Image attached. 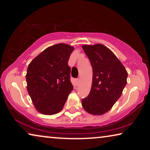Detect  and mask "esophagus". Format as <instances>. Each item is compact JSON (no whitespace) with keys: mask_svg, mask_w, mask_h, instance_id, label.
<instances>
[{"mask_svg":"<svg viewBox=\"0 0 150 150\" xmlns=\"http://www.w3.org/2000/svg\"><path fill=\"white\" fill-rule=\"evenodd\" d=\"M80 81H81V80H80V79H78L76 80V83L77 85L80 83Z\"/></svg>","mask_w":150,"mask_h":150,"instance_id":"obj_1","label":"esophagus"}]
</instances>
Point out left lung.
I'll return each instance as SVG.
<instances>
[{"mask_svg": "<svg viewBox=\"0 0 150 150\" xmlns=\"http://www.w3.org/2000/svg\"><path fill=\"white\" fill-rule=\"evenodd\" d=\"M82 48L93 69L91 91L82 100V106L88 113L102 115L111 109L122 96L128 72L115 54L104 45H83Z\"/></svg>", "mask_w": 150, "mask_h": 150, "instance_id": "obj_1", "label": "left lung"}]
</instances>
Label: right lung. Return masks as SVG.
<instances>
[{"label": "right lung", "mask_w": 150, "mask_h": 150, "mask_svg": "<svg viewBox=\"0 0 150 150\" xmlns=\"http://www.w3.org/2000/svg\"><path fill=\"white\" fill-rule=\"evenodd\" d=\"M73 46L60 43L45 49L33 59L26 71V89L36 110L52 115L58 113L73 90L68 60Z\"/></svg>", "instance_id": "add662e5"}]
</instances>
